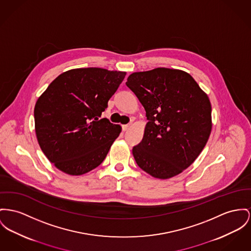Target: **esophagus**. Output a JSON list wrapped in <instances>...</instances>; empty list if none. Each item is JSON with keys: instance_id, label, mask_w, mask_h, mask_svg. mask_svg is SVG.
<instances>
[{"instance_id": "obj_1", "label": "esophagus", "mask_w": 251, "mask_h": 251, "mask_svg": "<svg viewBox=\"0 0 251 251\" xmlns=\"http://www.w3.org/2000/svg\"><path fill=\"white\" fill-rule=\"evenodd\" d=\"M129 127H130V125H123V126H122V128H123V130H124V131L128 130V129H129Z\"/></svg>"}]
</instances>
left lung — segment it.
I'll use <instances>...</instances> for the list:
<instances>
[{
	"label": "left lung",
	"mask_w": 251,
	"mask_h": 251,
	"mask_svg": "<svg viewBox=\"0 0 251 251\" xmlns=\"http://www.w3.org/2000/svg\"><path fill=\"white\" fill-rule=\"evenodd\" d=\"M126 84L149 121L132 150L137 165L159 179L180 174L200 155L211 132L207 95L188 73L165 67L132 73Z\"/></svg>",
	"instance_id": "left-lung-1"
}]
</instances>
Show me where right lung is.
Returning <instances> with one entry per match:
<instances>
[{
    "instance_id": "add662e5",
    "label": "right lung",
    "mask_w": 251,
    "mask_h": 251,
    "mask_svg": "<svg viewBox=\"0 0 251 251\" xmlns=\"http://www.w3.org/2000/svg\"><path fill=\"white\" fill-rule=\"evenodd\" d=\"M126 74L98 67L71 69L59 75L38 99L37 140L58 169L82 175L102 163L121 126L100 116Z\"/></svg>"
}]
</instances>
